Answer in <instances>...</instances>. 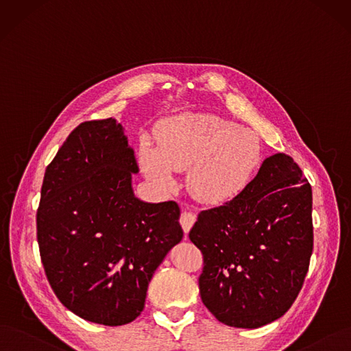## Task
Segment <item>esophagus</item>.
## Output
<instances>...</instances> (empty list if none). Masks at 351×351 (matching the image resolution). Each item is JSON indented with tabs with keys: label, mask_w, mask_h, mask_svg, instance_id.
Returning <instances> with one entry per match:
<instances>
[{
	"label": "esophagus",
	"mask_w": 351,
	"mask_h": 351,
	"mask_svg": "<svg viewBox=\"0 0 351 351\" xmlns=\"http://www.w3.org/2000/svg\"><path fill=\"white\" fill-rule=\"evenodd\" d=\"M195 221H197V215H195V213L186 211V210H185V211H182V214H180L179 223H180V226H182V228H184L185 236L188 234L189 230L192 228V226L195 224Z\"/></svg>",
	"instance_id": "1"
}]
</instances>
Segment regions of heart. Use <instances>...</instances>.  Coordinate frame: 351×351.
Returning <instances> with one entry per match:
<instances>
[{"instance_id": "b5f03b06", "label": "heart", "mask_w": 351, "mask_h": 351, "mask_svg": "<svg viewBox=\"0 0 351 351\" xmlns=\"http://www.w3.org/2000/svg\"><path fill=\"white\" fill-rule=\"evenodd\" d=\"M154 147L141 141L143 173L162 189H172L175 172L188 169L189 191L206 204H223L247 188L262 163V141L253 130L208 112H185L165 120Z\"/></svg>"}]
</instances>
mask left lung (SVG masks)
I'll return each mask as SVG.
<instances>
[{"instance_id": "8db88e82", "label": "left lung", "mask_w": 351, "mask_h": 351, "mask_svg": "<svg viewBox=\"0 0 351 351\" xmlns=\"http://www.w3.org/2000/svg\"><path fill=\"white\" fill-rule=\"evenodd\" d=\"M201 250L204 305L230 327L280 318L300 293L314 245L313 188L291 156L267 158L240 195L201 211L189 231Z\"/></svg>"}]
</instances>
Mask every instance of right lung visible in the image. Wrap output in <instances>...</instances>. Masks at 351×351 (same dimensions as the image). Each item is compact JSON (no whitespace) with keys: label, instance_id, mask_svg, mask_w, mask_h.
I'll list each match as a JSON object with an SVG mask.
<instances>
[{"label":"right lung","instance_id":"obj_1","mask_svg":"<svg viewBox=\"0 0 351 351\" xmlns=\"http://www.w3.org/2000/svg\"><path fill=\"white\" fill-rule=\"evenodd\" d=\"M137 172L121 124L85 121L46 167L36 215L38 250L58 300L108 327L140 315L154 270L184 236L175 201L134 197Z\"/></svg>","mask_w":351,"mask_h":351}]
</instances>
